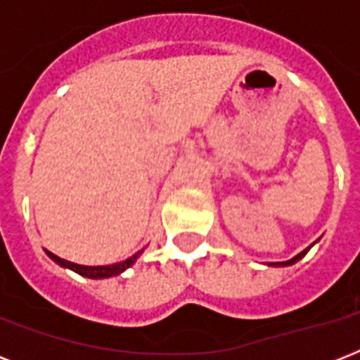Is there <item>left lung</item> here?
Listing matches in <instances>:
<instances>
[{
    "instance_id": "left-lung-1",
    "label": "left lung",
    "mask_w": 360,
    "mask_h": 360,
    "mask_svg": "<svg viewBox=\"0 0 360 360\" xmlns=\"http://www.w3.org/2000/svg\"><path fill=\"white\" fill-rule=\"evenodd\" d=\"M308 250H310V246H308L307 250H302L301 254H297L295 257H291V259H288V262H274V263H271V265H274V267H284V265H293V263L299 262V259H301V257L304 256V254H307Z\"/></svg>"
}]
</instances>
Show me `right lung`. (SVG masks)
<instances>
[{
  "label": "right lung",
  "mask_w": 360,
  "mask_h": 360,
  "mask_svg": "<svg viewBox=\"0 0 360 360\" xmlns=\"http://www.w3.org/2000/svg\"><path fill=\"white\" fill-rule=\"evenodd\" d=\"M46 254L52 257L53 262L58 263V265H61V267H67V269H72V271H76V273L82 274V276H87V278H108V276L121 274L124 269H129L130 265H132V263L138 259V256H140L141 252H136L134 256H130L129 259H124V262H121V263H114V265H98V267H87V265H78V263L67 262V259L56 256V254H52V252H46Z\"/></svg>",
  "instance_id": "obj_1"
}]
</instances>
